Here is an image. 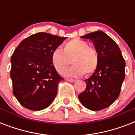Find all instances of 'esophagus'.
I'll return each mask as SVG.
<instances>
[{"instance_id": "obj_1", "label": "esophagus", "mask_w": 135, "mask_h": 135, "mask_svg": "<svg viewBox=\"0 0 135 135\" xmlns=\"http://www.w3.org/2000/svg\"><path fill=\"white\" fill-rule=\"evenodd\" d=\"M66 80H67V81H69V82H71V83H74L76 81V80H75V79H72V78H66Z\"/></svg>"}]
</instances>
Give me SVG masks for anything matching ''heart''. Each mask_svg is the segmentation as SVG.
I'll list each match as a JSON object with an SVG mask.
<instances>
[{"label": "heart", "mask_w": 135, "mask_h": 135, "mask_svg": "<svg viewBox=\"0 0 135 135\" xmlns=\"http://www.w3.org/2000/svg\"><path fill=\"white\" fill-rule=\"evenodd\" d=\"M72 57L73 58H72ZM72 58L74 65L69 70L65 69L70 65V59ZM51 63L56 71L69 77H80L85 74L92 75L99 66V57L97 51L83 40L74 38L64 45L63 49L56 48L51 55Z\"/></svg>", "instance_id": "obj_1"}]
</instances>
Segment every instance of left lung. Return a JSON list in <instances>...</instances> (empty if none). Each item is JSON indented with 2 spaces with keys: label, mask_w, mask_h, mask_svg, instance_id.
Here are the masks:
<instances>
[{
  "label": "left lung",
  "mask_w": 135,
  "mask_h": 135,
  "mask_svg": "<svg viewBox=\"0 0 135 135\" xmlns=\"http://www.w3.org/2000/svg\"><path fill=\"white\" fill-rule=\"evenodd\" d=\"M81 38L92 41L99 62L94 73L85 80L86 88L78 94V99L87 109L100 111L111 106L119 96L126 76V61L119 47L103 31L90 33Z\"/></svg>",
  "instance_id": "8db88e82"
}]
</instances>
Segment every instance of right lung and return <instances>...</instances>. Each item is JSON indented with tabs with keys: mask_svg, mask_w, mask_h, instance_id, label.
I'll list each match as a JSON object with an SVG mask.
<instances>
[{
	"mask_svg": "<svg viewBox=\"0 0 135 135\" xmlns=\"http://www.w3.org/2000/svg\"><path fill=\"white\" fill-rule=\"evenodd\" d=\"M66 38L37 33L24 39L14 51L10 60L13 94L26 109L43 110L56 97L64 78L53 67L51 55Z\"/></svg>",
	"mask_w": 135,
	"mask_h": 135,
	"instance_id": "obj_1",
	"label": "right lung"
}]
</instances>
